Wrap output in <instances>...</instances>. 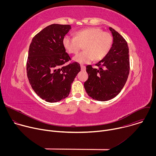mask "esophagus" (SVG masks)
<instances>
[{
	"mask_svg": "<svg viewBox=\"0 0 156 156\" xmlns=\"http://www.w3.org/2000/svg\"><path fill=\"white\" fill-rule=\"evenodd\" d=\"M81 70L82 71H85L86 70V66L84 65H81Z\"/></svg>",
	"mask_w": 156,
	"mask_h": 156,
	"instance_id": "obj_1",
	"label": "esophagus"
}]
</instances>
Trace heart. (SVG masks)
<instances>
[{"mask_svg":"<svg viewBox=\"0 0 156 156\" xmlns=\"http://www.w3.org/2000/svg\"><path fill=\"white\" fill-rule=\"evenodd\" d=\"M113 44V37L96 27L87 28L75 32V37L66 35L62 39V45L70 54H76L83 46V51L75 55L73 60L80 64L91 62L94 58L99 61L109 53Z\"/></svg>","mask_w":156,"mask_h":156,"instance_id":"b5f03b06","label":"heart"}]
</instances>
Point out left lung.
I'll return each mask as SVG.
<instances>
[{
    "label": "left lung",
    "instance_id": "8db88e82",
    "mask_svg": "<svg viewBox=\"0 0 156 156\" xmlns=\"http://www.w3.org/2000/svg\"><path fill=\"white\" fill-rule=\"evenodd\" d=\"M113 44L109 53L95 64L99 69L86 66L88 79L84 87L88 96L99 101H107L117 96L125 86L129 72V49L125 39L109 28Z\"/></svg>",
    "mask_w": 156,
    "mask_h": 156
}]
</instances>
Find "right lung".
<instances>
[{
    "label": "right lung",
    "instance_id": "obj_1",
    "mask_svg": "<svg viewBox=\"0 0 156 156\" xmlns=\"http://www.w3.org/2000/svg\"><path fill=\"white\" fill-rule=\"evenodd\" d=\"M69 25L52 24L32 39L27 64L29 82L42 99L57 102L68 97L72 84L80 72L77 62L64 64L71 58L62 39L71 29Z\"/></svg>",
    "mask_w": 156,
    "mask_h": 156
}]
</instances>
